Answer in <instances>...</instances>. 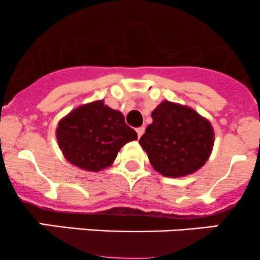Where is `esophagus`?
Listing matches in <instances>:
<instances>
[{"instance_id": "34e87169", "label": "esophagus", "mask_w": 260, "mask_h": 260, "mask_svg": "<svg viewBox=\"0 0 260 260\" xmlns=\"http://www.w3.org/2000/svg\"><path fill=\"white\" fill-rule=\"evenodd\" d=\"M136 132H137V135H138V138H141V136H142L143 133H145V128H143V127H140V128H137V129H136Z\"/></svg>"}]
</instances>
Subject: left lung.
Listing matches in <instances>:
<instances>
[{"mask_svg": "<svg viewBox=\"0 0 260 260\" xmlns=\"http://www.w3.org/2000/svg\"><path fill=\"white\" fill-rule=\"evenodd\" d=\"M140 145L157 172L183 177L205 165L214 147L211 123L192 108L164 101L152 112Z\"/></svg>", "mask_w": 260, "mask_h": 260, "instance_id": "obj_1", "label": "left lung"}]
</instances>
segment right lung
Listing matches in <instances>:
<instances>
[{"mask_svg":"<svg viewBox=\"0 0 260 260\" xmlns=\"http://www.w3.org/2000/svg\"><path fill=\"white\" fill-rule=\"evenodd\" d=\"M56 140L70 164L98 172L111 166L119 149L137 140V133L125 124L119 111L109 108L104 101H95L61 118L57 123Z\"/></svg>","mask_w":260,"mask_h":260,"instance_id":"right-lung-1","label":"right lung"}]
</instances>
